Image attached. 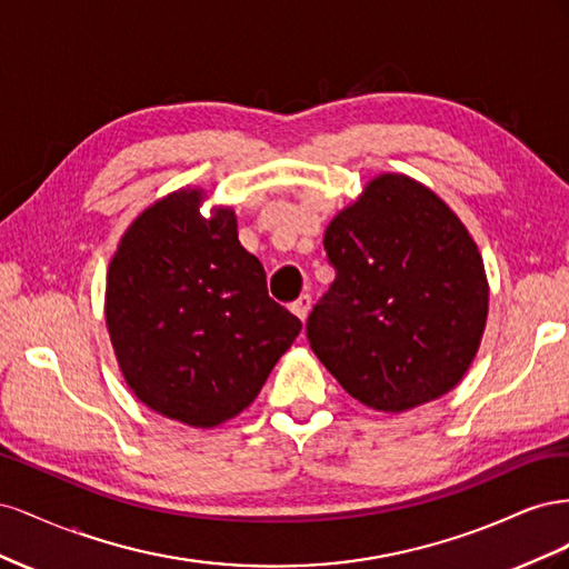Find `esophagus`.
Masks as SVG:
<instances>
[{
    "label": "esophagus",
    "instance_id": "obj_1",
    "mask_svg": "<svg viewBox=\"0 0 569 569\" xmlns=\"http://www.w3.org/2000/svg\"><path fill=\"white\" fill-rule=\"evenodd\" d=\"M289 308H291V313H295L299 320H306L308 311H311V295H301Z\"/></svg>",
    "mask_w": 569,
    "mask_h": 569
}]
</instances>
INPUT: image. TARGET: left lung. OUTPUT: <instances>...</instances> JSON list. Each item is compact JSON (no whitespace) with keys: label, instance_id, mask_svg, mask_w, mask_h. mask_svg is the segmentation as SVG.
I'll list each match as a JSON object with an SVG mask.
<instances>
[{"label":"left lung","instance_id":"obj_1","mask_svg":"<svg viewBox=\"0 0 569 569\" xmlns=\"http://www.w3.org/2000/svg\"><path fill=\"white\" fill-rule=\"evenodd\" d=\"M337 278L306 335L356 401L401 412L451 391L485 335L489 284L475 239L432 189L385 173L325 230Z\"/></svg>","mask_w":569,"mask_h":569}]
</instances>
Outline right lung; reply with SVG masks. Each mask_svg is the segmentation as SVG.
Returning <instances> with one entry per match:
<instances>
[{
    "label": "right lung",
    "mask_w": 569,
    "mask_h": 569,
    "mask_svg": "<svg viewBox=\"0 0 569 569\" xmlns=\"http://www.w3.org/2000/svg\"><path fill=\"white\" fill-rule=\"evenodd\" d=\"M201 199L178 189L137 216L109 266L107 325L137 399L203 429L251 406L301 320L268 297L234 211L203 218Z\"/></svg>",
    "instance_id": "right-lung-1"
}]
</instances>
